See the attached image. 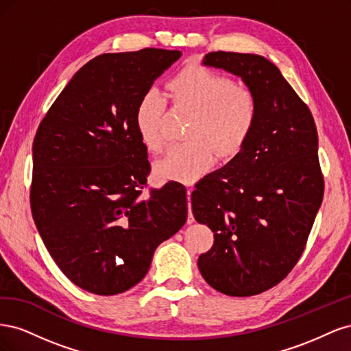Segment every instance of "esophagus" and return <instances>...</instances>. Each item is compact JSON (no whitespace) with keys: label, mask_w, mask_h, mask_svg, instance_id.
<instances>
[{"label":"esophagus","mask_w":351,"mask_h":351,"mask_svg":"<svg viewBox=\"0 0 351 351\" xmlns=\"http://www.w3.org/2000/svg\"><path fill=\"white\" fill-rule=\"evenodd\" d=\"M193 189H187V204H189V217H187V224H193L195 217L192 214V200H190V196H192Z\"/></svg>","instance_id":"34e87169"}]
</instances>
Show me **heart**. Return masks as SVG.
I'll use <instances>...</instances> for the list:
<instances>
[{"label": "heart", "mask_w": 351, "mask_h": 351, "mask_svg": "<svg viewBox=\"0 0 351 351\" xmlns=\"http://www.w3.org/2000/svg\"><path fill=\"white\" fill-rule=\"evenodd\" d=\"M168 88L174 101L195 115L187 130L190 141L169 145L155 162V176L193 183L214 165L215 151L230 156L247 142L256 124L258 101L246 84L200 67L180 71ZM165 107L167 99L156 88H147L136 105V130L149 151H158L164 142Z\"/></svg>", "instance_id": "b5f03b06"}]
</instances>
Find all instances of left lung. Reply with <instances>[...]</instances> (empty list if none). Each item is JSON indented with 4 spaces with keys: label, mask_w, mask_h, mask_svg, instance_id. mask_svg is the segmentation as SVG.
Returning a JSON list of instances; mask_svg holds the SVG:
<instances>
[{
    "label": "left lung",
    "mask_w": 351,
    "mask_h": 351,
    "mask_svg": "<svg viewBox=\"0 0 351 351\" xmlns=\"http://www.w3.org/2000/svg\"><path fill=\"white\" fill-rule=\"evenodd\" d=\"M204 66L241 77L258 101L247 142L192 193L193 215L214 231L197 267L217 291L247 297L294 268L324 197L317 132L307 105L278 67L256 54L209 52Z\"/></svg>",
    "instance_id": "obj_1"
}]
</instances>
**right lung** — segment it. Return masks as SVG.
Here are the masks:
<instances>
[{"instance_id": "right-lung-1", "label": "right lung", "mask_w": 351, "mask_h": 351, "mask_svg": "<svg viewBox=\"0 0 351 351\" xmlns=\"http://www.w3.org/2000/svg\"><path fill=\"white\" fill-rule=\"evenodd\" d=\"M180 57L158 48L95 57L38 127L32 215L57 267L89 293L142 281L155 249L187 219L183 184L141 197L151 164L134 124L142 93Z\"/></svg>"}]
</instances>
